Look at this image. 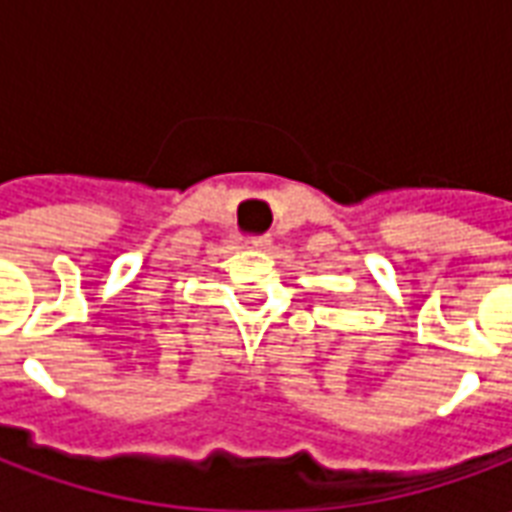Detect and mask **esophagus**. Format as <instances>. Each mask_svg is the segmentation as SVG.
I'll list each match as a JSON object with an SVG mask.
<instances>
[{
  "mask_svg": "<svg viewBox=\"0 0 512 512\" xmlns=\"http://www.w3.org/2000/svg\"><path fill=\"white\" fill-rule=\"evenodd\" d=\"M246 246L255 249V252H268V249H271V238H268V235H257V238H249Z\"/></svg>",
  "mask_w": 512,
  "mask_h": 512,
  "instance_id": "1",
  "label": "esophagus"
}]
</instances>
